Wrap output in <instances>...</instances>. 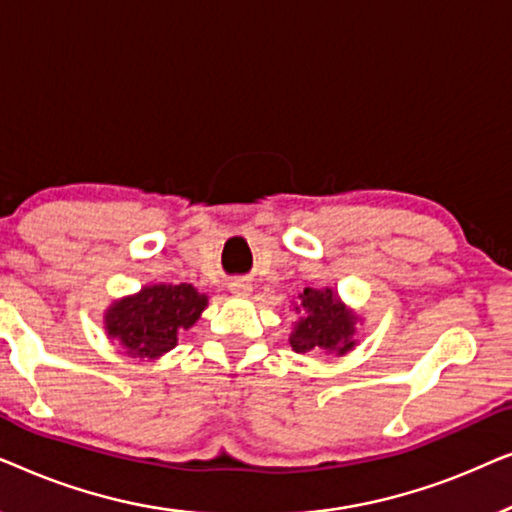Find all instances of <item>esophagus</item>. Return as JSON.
Returning a JSON list of instances; mask_svg holds the SVG:
<instances>
[{"mask_svg": "<svg viewBox=\"0 0 512 512\" xmlns=\"http://www.w3.org/2000/svg\"><path fill=\"white\" fill-rule=\"evenodd\" d=\"M249 291H251V284L247 279H233V282H230V293H235V296H247Z\"/></svg>", "mask_w": 512, "mask_h": 512, "instance_id": "34e87169", "label": "esophagus"}]
</instances>
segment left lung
I'll use <instances>...</instances> for the list:
<instances>
[{
  "mask_svg": "<svg viewBox=\"0 0 512 512\" xmlns=\"http://www.w3.org/2000/svg\"><path fill=\"white\" fill-rule=\"evenodd\" d=\"M296 310H303V317L289 338L293 352L305 354L321 347L345 354L354 347V314L338 303L331 289H305Z\"/></svg>",
  "mask_w": 512,
  "mask_h": 512,
  "instance_id": "left-lung-1",
  "label": "left lung"
}]
</instances>
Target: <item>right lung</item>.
<instances>
[{
	"mask_svg": "<svg viewBox=\"0 0 512 512\" xmlns=\"http://www.w3.org/2000/svg\"><path fill=\"white\" fill-rule=\"evenodd\" d=\"M207 307L191 284H156L123 298L107 312V333L132 356H158L177 345L179 331L191 328Z\"/></svg>",
	"mask_w": 512,
	"mask_h": 512,
	"instance_id": "1",
	"label": "right lung"
}]
</instances>
